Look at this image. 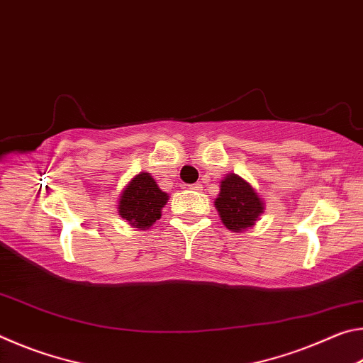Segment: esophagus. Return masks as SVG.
<instances>
[{
	"label": "esophagus",
	"mask_w": 363,
	"mask_h": 363,
	"mask_svg": "<svg viewBox=\"0 0 363 363\" xmlns=\"http://www.w3.org/2000/svg\"><path fill=\"white\" fill-rule=\"evenodd\" d=\"M190 189H192V190H201V189H203V186H201V184L200 182H195V184H190V186H189Z\"/></svg>",
	"instance_id": "34e87169"
}]
</instances>
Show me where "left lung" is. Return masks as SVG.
I'll return each instance as SVG.
<instances>
[{"label":"left lung","mask_w":363,"mask_h":363,"mask_svg":"<svg viewBox=\"0 0 363 363\" xmlns=\"http://www.w3.org/2000/svg\"><path fill=\"white\" fill-rule=\"evenodd\" d=\"M214 205L224 225L233 232L255 225L264 211L262 201L255 189L237 174H229L220 181V192Z\"/></svg>","instance_id":"1"}]
</instances>
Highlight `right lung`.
I'll list each match as a JSON object with an SVG mask.
<instances>
[{"mask_svg": "<svg viewBox=\"0 0 363 363\" xmlns=\"http://www.w3.org/2000/svg\"><path fill=\"white\" fill-rule=\"evenodd\" d=\"M168 195L158 189L149 173H140L123 190L118 213L133 227L144 230L162 216Z\"/></svg>", "mask_w": 363, "mask_h": 363, "instance_id": "right-lung-1", "label": "right lung"}]
</instances>
